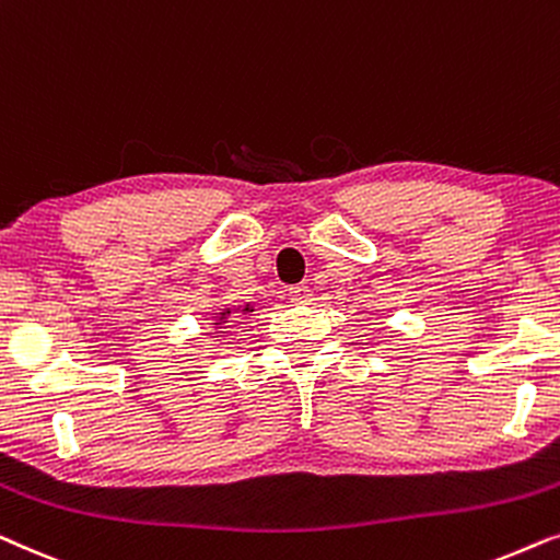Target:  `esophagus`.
<instances>
[{"instance_id": "34e87169", "label": "esophagus", "mask_w": 560, "mask_h": 560, "mask_svg": "<svg viewBox=\"0 0 560 560\" xmlns=\"http://www.w3.org/2000/svg\"><path fill=\"white\" fill-rule=\"evenodd\" d=\"M312 296H315V294H312V289L307 284H296V287L289 289V300L296 302V304H310Z\"/></svg>"}]
</instances>
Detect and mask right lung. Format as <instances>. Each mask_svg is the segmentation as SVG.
I'll use <instances>...</instances> for the list:
<instances>
[{
	"label": "right lung",
	"instance_id": "1",
	"mask_svg": "<svg viewBox=\"0 0 560 560\" xmlns=\"http://www.w3.org/2000/svg\"><path fill=\"white\" fill-rule=\"evenodd\" d=\"M237 312H241V315H248V312H253V307H250V304H245V307H237L235 312L233 310H222V312H218V319H214V327H222V325H225V323H235V319H237Z\"/></svg>",
	"mask_w": 560,
	"mask_h": 560
}]
</instances>
